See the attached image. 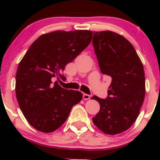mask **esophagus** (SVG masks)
Wrapping results in <instances>:
<instances>
[{
    "mask_svg": "<svg viewBox=\"0 0 160 160\" xmlns=\"http://www.w3.org/2000/svg\"><path fill=\"white\" fill-rule=\"evenodd\" d=\"M90 98H91V96L89 95H88V94H83L82 95V99H83V100H89V99H90Z\"/></svg>",
    "mask_w": 160,
    "mask_h": 160,
    "instance_id": "34e87169",
    "label": "esophagus"
}]
</instances>
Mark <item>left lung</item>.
Listing matches in <instances>:
<instances>
[{
    "mask_svg": "<svg viewBox=\"0 0 160 160\" xmlns=\"http://www.w3.org/2000/svg\"><path fill=\"white\" fill-rule=\"evenodd\" d=\"M92 44L101 72L111 78L107 98H92L100 104L92 121L108 135L122 133L135 122L144 102L143 64L132 43L115 32H94Z\"/></svg>",
    "mask_w": 160,
    "mask_h": 160,
    "instance_id": "left-lung-1",
    "label": "left lung"
}]
</instances>
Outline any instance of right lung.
Returning a JSON list of instances; mask_svg holds the SVG:
<instances>
[{
  "instance_id": "add662e5",
  "label": "right lung",
  "mask_w": 160,
  "mask_h": 160,
  "mask_svg": "<svg viewBox=\"0 0 160 160\" xmlns=\"http://www.w3.org/2000/svg\"><path fill=\"white\" fill-rule=\"evenodd\" d=\"M92 32L56 31L40 36L19 62L16 75V95L28 123L42 132H52L82 100L80 92L53 83L63 79L65 66L91 43Z\"/></svg>"
}]
</instances>
